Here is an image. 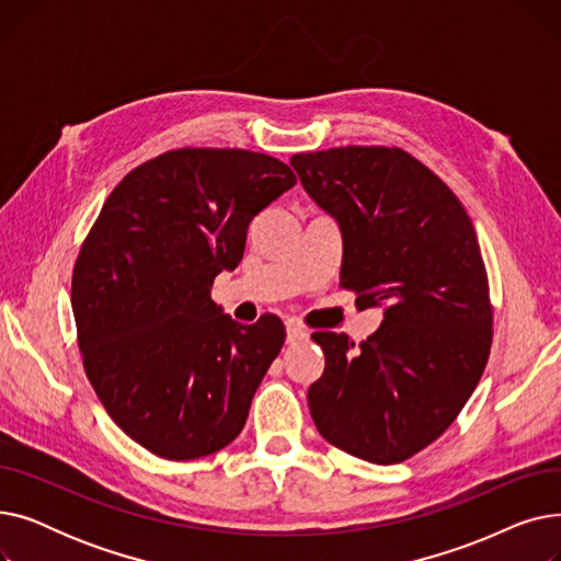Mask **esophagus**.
Returning a JSON list of instances; mask_svg holds the SVG:
<instances>
[{
    "instance_id": "34e87169",
    "label": "esophagus",
    "mask_w": 561,
    "mask_h": 561,
    "mask_svg": "<svg viewBox=\"0 0 561 561\" xmlns=\"http://www.w3.org/2000/svg\"><path fill=\"white\" fill-rule=\"evenodd\" d=\"M309 336V332L300 325H296V322H288L286 325V341L288 343H298V341H305Z\"/></svg>"
}]
</instances>
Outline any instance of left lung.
<instances>
[{
    "label": "left lung",
    "instance_id": "left-lung-1",
    "mask_svg": "<svg viewBox=\"0 0 561 561\" xmlns=\"http://www.w3.org/2000/svg\"><path fill=\"white\" fill-rule=\"evenodd\" d=\"M305 191L343 227L341 288L385 322L359 345L313 332L325 370L311 419L339 450L400 463L444 434L473 396L493 341L486 265L463 204L402 147L290 157Z\"/></svg>",
    "mask_w": 561,
    "mask_h": 561
}]
</instances>
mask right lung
Returning <instances> with one entry per match:
<instances>
[{
    "label": "right lung",
    "mask_w": 561,
    "mask_h": 561,
    "mask_svg": "<svg viewBox=\"0 0 561 561\" xmlns=\"http://www.w3.org/2000/svg\"><path fill=\"white\" fill-rule=\"evenodd\" d=\"M296 182L268 154L180 147L127 172L83 239L72 271L83 370L152 455L199 459L243 430L286 332L271 313L231 320L209 288L243 259L250 220Z\"/></svg>",
    "instance_id": "1"
}]
</instances>
